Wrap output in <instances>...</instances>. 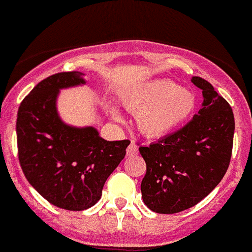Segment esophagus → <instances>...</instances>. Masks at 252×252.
<instances>
[{
	"label": "esophagus",
	"mask_w": 252,
	"mask_h": 252,
	"mask_svg": "<svg viewBox=\"0 0 252 252\" xmlns=\"http://www.w3.org/2000/svg\"><path fill=\"white\" fill-rule=\"evenodd\" d=\"M126 154H127L128 158H131V156H135V155H138V146H136L135 143L131 142L130 144H128L127 150H126Z\"/></svg>",
	"instance_id": "1"
}]
</instances>
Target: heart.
Returning a JSON list of instances; mask_svg holds the SVG:
<instances>
[{"mask_svg":"<svg viewBox=\"0 0 252 252\" xmlns=\"http://www.w3.org/2000/svg\"><path fill=\"white\" fill-rule=\"evenodd\" d=\"M124 105L136 113V125L147 136H162L173 131L189 118L195 108L194 94L186 87L174 86L172 80L158 79L126 94ZM120 121V114L112 109Z\"/></svg>","mask_w":252,"mask_h":252,"instance_id":"heart-1","label":"heart"}]
</instances>
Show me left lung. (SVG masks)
<instances>
[{
  "instance_id": "obj_1",
  "label": "left lung",
  "mask_w": 252,
  "mask_h": 252,
  "mask_svg": "<svg viewBox=\"0 0 252 252\" xmlns=\"http://www.w3.org/2000/svg\"><path fill=\"white\" fill-rule=\"evenodd\" d=\"M202 90L198 114L178 131L139 147L147 165L143 202L156 213L182 212L204 199L229 168L234 114L229 102L207 80L192 76Z\"/></svg>"
}]
</instances>
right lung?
Segmentation results:
<instances>
[{"label":"right lung","instance_id":"1","mask_svg":"<svg viewBox=\"0 0 252 252\" xmlns=\"http://www.w3.org/2000/svg\"><path fill=\"white\" fill-rule=\"evenodd\" d=\"M82 84L83 72L50 75L36 84L18 109V156L24 176L44 199L67 211H83L100 200L104 183L130 144L108 142L92 126L74 127L61 120L60 90Z\"/></svg>","mask_w":252,"mask_h":252}]
</instances>
